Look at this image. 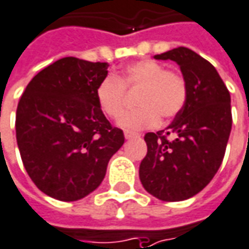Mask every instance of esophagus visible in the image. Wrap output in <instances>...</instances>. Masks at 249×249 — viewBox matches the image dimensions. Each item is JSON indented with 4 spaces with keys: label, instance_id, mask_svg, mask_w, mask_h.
<instances>
[{
    "label": "esophagus",
    "instance_id": "34e87169",
    "mask_svg": "<svg viewBox=\"0 0 249 249\" xmlns=\"http://www.w3.org/2000/svg\"><path fill=\"white\" fill-rule=\"evenodd\" d=\"M134 137H137L135 133H131V131H124V138H126V140H131V138H134Z\"/></svg>",
    "mask_w": 249,
    "mask_h": 249
}]
</instances>
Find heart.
<instances>
[{
    "label": "heart",
    "instance_id": "b5f03b06",
    "mask_svg": "<svg viewBox=\"0 0 249 249\" xmlns=\"http://www.w3.org/2000/svg\"><path fill=\"white\" fill-rule=\"evenodd\" d=\"M124 88H141L137 108L122 116L118 124L135 131L157 126L162 119H172L184 108L187 82L178 71L165 69L153 59L130 63L121 74H108L96 88V100L104 115L118 119L124 108Z\"/></svg>",
    "mask_w": 249,
    "mask_h": 249
}]
</instances>
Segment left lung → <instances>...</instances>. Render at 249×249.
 I'll list each match as a JSON object with an SVG mask.
<instances>
[{"mask_svg": "<svg viewBox=\"0 0 249 249\" xmlns=\"http://www.w3.org/2000/svg\"><path fill=\"white\" fill-rule=\"evenodd\" d=\"M154 58L179 65L187 102L165 130L145 135L140 179L157 199L179 202L202 191L224 160L232 130L231 95L213 65L193 50L178 47Z\"/></svg>", "mask_w": 249, "mask_h": 249, "instance_id": "8db88e82", "label": "left lung"}]
</instances>
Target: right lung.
<instances>
[{
  "label": "right lung",
  "instance_id": "1",
  "mask_svg": "<svg viewBox=\"0 0 249 249\" xmlns=\"http://www.w3.org/2000/svg\"><path fill=\"white\" fill-rule=\"evenodd\" d=\"M107 62L58 59L32 78L16 111V140L36 187L63 202L82 199L102 184L109 159L124 142L96 100Z\"/></svg>",
  "mask_w": 249,
  "mask_h": 249
}]
</instances>
